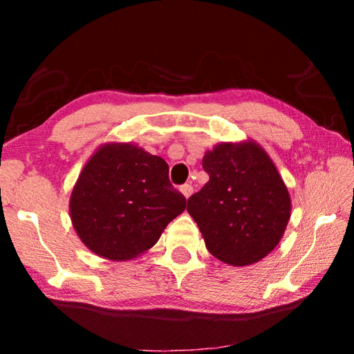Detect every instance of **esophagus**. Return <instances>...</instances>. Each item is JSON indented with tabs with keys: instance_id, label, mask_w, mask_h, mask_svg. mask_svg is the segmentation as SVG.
Segmentation results:
<instances>
[{
	"instance_id": "1",
	"label": "esophagus",
	"mask_w": 354,
	"mask_h": 354,
	"mask_svg": "<svg viewBox=\"0 0 354 354\" xmlns=\"http://www.w3.org/2000/svg\"><path fill=\"white\" fill-rule=\"evenodd\" d=\"M180 192H182V195L188 200V198H190L192 193H193V187L190 185V183H185V185L180 187Z\"/></svg>"
}]
</instances>
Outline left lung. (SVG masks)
I'll use <instances>...</instances> for the list:
<instances>
[{"label":"left lung","mask_w":354,"mask_h":354,"mask_svg":"<svg viewBox=\"0 0 354 354\" xmlns=\"http://www.w3.org/2000/svg\"><path fill=\"white\" fill-rule=\"evenodd\" d=\"M209 180L188 198L187 211L209 253L243 268L266 258L292 214L288 188L266 149L254 140L222 142L205 153Z\"/></svg>","instance_id":"8db88e82"}]
</instances>
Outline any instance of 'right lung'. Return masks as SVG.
Masks as SVG:
<instances>
[{
	"instance_id": "add662e5",
	"label": "right lung",
	"mask_w": 354,
	"mask_h": 354,
	"mask_svg": "<svg viewBox=\"0 0 354 354\" xmlns=\"http://www.w3.org/2000/svg\"><path fill=\"white\" fill-rule=\"evenodd\" d=\"M185 206V196L169 182L167 162L130 142L101 145L69 200L80 241L109 261L135 259L151 250Z\"/></svg>"
}]
</instances>
